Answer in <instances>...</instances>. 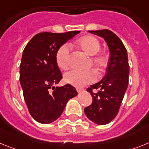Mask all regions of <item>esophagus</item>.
I'll return each mask as SVG.
<instances>
[{
    "instance_id": "1",
    "label": "esophagus",
    "mask_w": 149,
    "mask_h": 149,
    "mask_svg": "<svg viewBox=\"0 0 149 149\" xmlns=\"http://www.w3.org/2000/svg\"><path fill=\"white\" fill-rule=\"evenodd\" d=\"M76 91H78V93H80V92H82V91H83V89H82V88H76Z\"/></svg>"
}]
</instances>
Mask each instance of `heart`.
<instances>
[{
  "instance_id": "b5f03b06",
  "label": "heart",
  "mask_w": 149,
  "mask_h": 149,
  "mask_svg": "<svg viewBox=\"0 0 149 149\" xmlns=\"http://www.w3.org/2000/svg\"><path fill=\"white\" fill-rule=\"evenodd\" d=\"M76 46L88 56H92L91 61L98 73L105 70L108 65V57L105 53L99 52L100 42L96 37L86 35L82 37L76 42ZM56 63L61 70H67L69 66L70 49L67 45H63L59 48L55 55ZM97 75L94 70L81 71L70 70L65 73L64 80L66 83L76 88L83 87L88 84L96 81Z\"/></svg>"
}]
</instances>
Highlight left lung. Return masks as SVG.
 <instances>
[{
	"label": "left lung",
	"instance_id": "obj_1",
	"mask_svg": "<svg viewBox=\"0 0 149 149\" xmlns=\"http://www.w3.org/2000/svg\"><path fill=\"white\" fill-rule=\"evenodd\" d=\"M90 33L105 40L110 58L107 73L97 83L87 89L93 97L92 103L84 109L89 120L100 125H107L116 118L128 86L130 67L127 52L123 42L109 30L88 31ZM93 89H98L93 93Z\"/></svg>",
	"mask_w": 149,
	"mask_h": 149
}]
</instances>
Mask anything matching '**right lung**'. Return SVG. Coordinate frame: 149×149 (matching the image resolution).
I'll use <instances>...</instances> for the list:
<instances>
[{"label": "right lung", "instance_id": "add662e5", "mask_svg": "<svg viewBox=\"0 0 149 149\" xmlns=\"http://www.w3.org/2000/svg\"><path fill=\"white\" fill-rule=\"evenodd\" d=\"M79 31L62 33L42 32L36 34L23 51L20 64V84L31 116L41 124H49L61 116L70 99L78 93L71 85L55 87L62 74L55 55Z\"/></svg>", "mask_w": 149, "mask_h": 149}]
</instances>
